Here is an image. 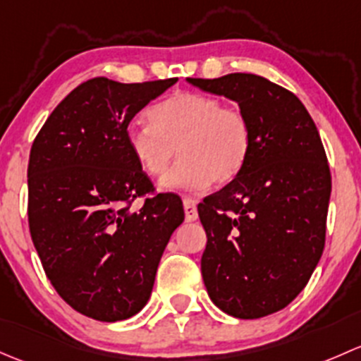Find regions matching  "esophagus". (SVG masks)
Segmentation results:
<instances>
[{
    "instance_id": "1",
    "label": "esophagus",
    "mask_w": 361,
    "mask_h": 361,
    "mask_svg": "<svg viewBox=\"0 0 361 361\" xmlns=\"http://www.w3.org/2000/svg\"><path fill=\"white\" fill-rule=\"evenodd\" d=\"M182 203H184L185 221H188V222L196 221V217H198V208H196V202H195V200L184 198V200H182Z\"/></svg>"
}]
</instances>
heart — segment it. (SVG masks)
<instances>
[{
	"label": "heart",
	"instance_id": "obj_1",
	"mask_svg": "<svg viewBox=\"0 0 361 361\" xmlns=\"http://www.w3.org/2000/svg\"><path fill=\"white\" fill-rule=\"evenodd\" d=\"M149 123H130L126 146L149 177L166 172L173 154L179 161L163 177L166 189L198 191L210 182L235 180L252 147L247 114L222 99L200 92H176L147 111Z\"/></svg>",
	"mask_w": 361,
	"mask_h": 361
}]
</instances>
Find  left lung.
Returning <instances> with one entry per match:
<instances>
[{"label": "left lung", "mask_w": 361, "mask_h": 361, "mask_svg": "<svg viewBox=\"0 0 361 361\" xmlns=\"http://www.w3.org/2000/svg\"><path fill=\"white\" fill-rule=\"evenodd\" d=\"M188 81L235 100L252 126L240 176L198 205L207 292L231 317H267L306 287L325 247L332 177L318 128L292 92L257 74Z\"/></svg>", "instance_id": "left-lung-1"}]
</instances>
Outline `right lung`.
<instances>
[{"instance_id":"obj_1","label":"right lung","mask_w":361,"mask_h":361,"mask_svg":"<svg viewBox=\"0 0 361 361\" xmlns=\"http://www.w3.org/2000/svg\"><path fill=\"white\" fill-rule=\"evenodd\" d=\"M176 81L92 78L55 107L32 142V243L59 295L88 318L120 322L146 306L163 250L184 221L179 196L153 195L125 137L132 118ZM137 197L145 198L139 211Z\"/></svg>"}]
</instances>
